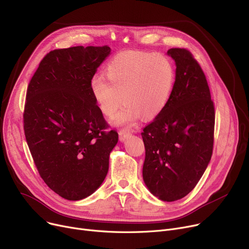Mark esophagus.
<instances>
[{
    "instance_id": "obj_1",
    "label": "esophagus",
    "mask_w": 249,
    "mask_h": 249,
    "mask_svg": "<svg viewBox=\"0 0 249 249\" xmlns=\"http://www.w3.org/2000/svg\"><path fill=\"white\" fill-rule=\"evenodd\" d=\"M130 134H131V133H130L129 130L126 129V128L119 130V138H120L121 141H124L127 137L130 136Z\"/></svg>"
}]
</instances>
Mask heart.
Listing matches in <instances>:
<instances>
[{
  "label": "heart",
  "instance_id": "obj_1",
  "mask_svg": "<svg viewBox=\"0 0 249 249\" xmlns=\"http://www.w3.org/2000/svg\"><path fill=\"white\" fill-rule=\"evenodd\" d=\"M106 77L90 78L89 89L101 112L121 125H132L142 116L153 119L167 106L176 84L171 59L150 53L126 52L114 57L106 68ZM108 82H107V81Z\"/></svg>",
  "mask_w": 249,
  "mask_h": 249
}]
</instances>
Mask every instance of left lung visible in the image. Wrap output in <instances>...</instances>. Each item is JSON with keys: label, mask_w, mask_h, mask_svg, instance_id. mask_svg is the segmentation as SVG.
<instances>
[{"label": "left lung", "mask_w": 249, "mask_h": 249, "mask_svg": "<svg viewBox=\"0 0 249 249\" xmlns=\"http://www.w3.org/2000/svg\"><path fill=\"white\" fill-rule=\"evenodd\" d=\"M177 64L165 109L143 128L142 175L149 191L166 202L187 196L202 178L214 145L215 108L205 73L191 51H167Z\"/></svg>", "instance_id": "8db88e82"}]
</instances>
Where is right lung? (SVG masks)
Listing matches in <instances>:
<instances>
[{
  "instance_id": "right-lung-1",
  "label": "right lung",
  "mask_w": 249,
  "mask_h": 249,
  "mask_svg": "<svg viewBox=\"0 0 249 249\" xmlns=\"http://www.w3.org/2000/svg\"><path fill=\"white\" fill-rule=\"evenodd\" d=\"M110 51L108 45L51 50L26 93L23 124L35 166L45 184L70 201L101 186L118 142L89 89Z\"/></svg>"
}]
</instances>
